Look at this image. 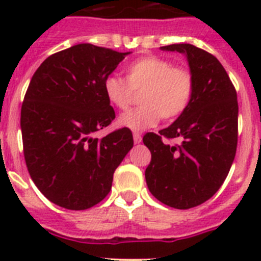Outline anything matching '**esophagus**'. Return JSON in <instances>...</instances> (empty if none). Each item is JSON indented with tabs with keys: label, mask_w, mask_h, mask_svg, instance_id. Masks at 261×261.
I'll return each instance as SVG.
<instances>
[{
	"label": "esophagus",
	"mask_w": 261,
	"mask_h": 261,
	"mask_svg": "<svg viewBox=\"0 0 261 261\" xmlns=\"http://www.w3.org/2000/svg\"><path fill=\"white\" fill-rule=\"evenodd\" d=\"M133 141H135V144H140V142L142 141L141 135H138V133H135V135H133Z\"/></svg>",
	"instance_id": "obj_1"
}]
</instances>
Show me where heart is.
I'll use <instances>...</instances> for the list:
<instances>
[{
	"instance_id": "1",
	"label": "heart",
	"mask_w": 261,
	"mask_h": 261,
	"mask_svg": "<svg viewBox=\"0 0 261 261\" xmlns=\"http://www.w3.org/2000/svg\"><path fill=\"white\" fill-rule=\"evenodd\" d=\"M125 81L110 75L103 82V93L111 106L125 110L138 96L140 107L123 114L117 120L121 128L144 132L155 126L161 117L174 120L190 106L193 94V75L184 66H175L170 60L144 56L125 68Z\"/></svg>"
}]
</instances>
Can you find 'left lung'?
<instances>
[{
  "label": "left lung",
  "mask_w": 261,
  "mask_h": 261,
  "mask_svg": "<svg viewBox=\"0 0 261 261\" xmlns=\"http://www.w3.org/2000/svg\"><path fill=\"white\" fill-rule=\"evenodd\" d=\"M186 55L193 75L190 106L159 135L146 133L151 153L145 179L151 195L175 209H190L209 200L229 174L238 144V100L221 62L192 44L161 47ZM179 138L167 145L162 137Z\"/></svg>",
  "instance_id": "8db88e82"
}]
</instances>
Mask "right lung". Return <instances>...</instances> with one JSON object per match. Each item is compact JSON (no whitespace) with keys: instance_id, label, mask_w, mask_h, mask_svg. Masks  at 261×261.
I'll return each instance as SVG.
<instances>
[{"instance_id":"right-lung-1","label":"right lung","mask_w":261,"mask_h":261,"mask_svg":"<svg viewBox=\"0 0 261 261\" xmlns=\"http://www.w3.org/2000/svg\"><path fill=\"white\" fill-rule=\"evenodd\" d=\"M129 53L82 43L45 59L32 75L20 110L23 154L39 191L61 208L102 201L133 147L125 128L93 137L115 119L103 82Z\"/></svg>"}]
</instances>
